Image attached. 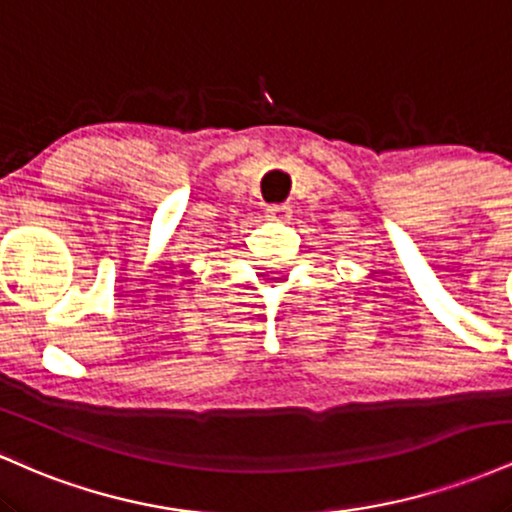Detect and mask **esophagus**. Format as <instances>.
Instances as JSON below:
<instances>
[{
	"label": "esophagus",
	"mask_w": 512,
	"mask_h": 512,
	"mask_svg": "<svg viewBox=\"0 0 512 512\" xmlns=\"http://www.w3.org/2000/svg\"><path fill=\"white\" fill-rule=\"evenodd\" d=\"M267 216L272 221H289L291 207L289 204H272V207H267Z\"/></svg>",
	"instance_id": "1"
}]
</instances>
